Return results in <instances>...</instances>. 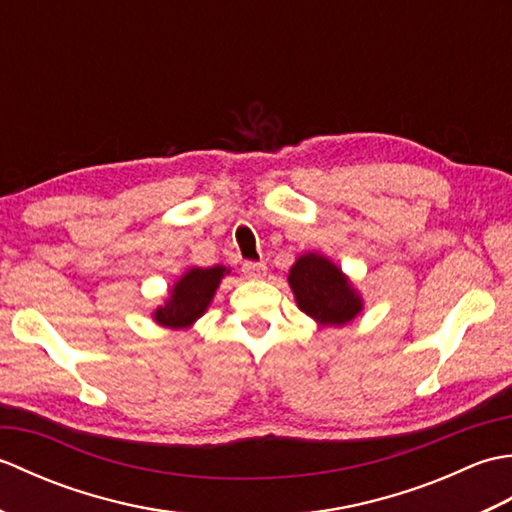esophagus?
I'll list each match as a JSON object with an SVG mask.
<instances>
[{"instance_id":"esophagus-1","label":"esophagus","mask_w":512,"mask_h":512,"mask_svg":"<svg viewBox=\"0 0 512 512\" xmlns=\"http://www.w3.org/2000/svg\"><path fill=\"white\" fill-rule=\"evenodd\" d=\"M266 264L264 262H244L242 266V273L248 277V279H262L266 277Z\"/></svg>"}]
</instances>
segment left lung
I'll use <instances>...</instances> for the list:
<instances>
[{"label":"left lung","mask_w":512,"mask_h":512,"mask_svg":"<svg viewBox=\"0 0 512 512\" xmlns=\"http://www.w3.org/2000/svg\"><path fill=\"white\" fill-rule=\"evenodd\" d=\"M288 281L299 308L323 325H343L363 308L350 281L330 259L321 255L299 257L290 268Z\"/></svg>","instance_id":"obj_1"}]
</instances>
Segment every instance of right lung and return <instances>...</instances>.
Returning a JSON list of instances; mask_svg holds the SVG:
<instances>
[{"mask_svg":"<svg viewBox=\"0 0 512 512\" xmlns=\"http://www.w3.org/2000/svg\"><path fill=\"white\" fill-rule=\"evenodd\" d=\"M228 273L224 266L191 268L171 290V299L158 308L154 319L165 328H187L202 317L209 306L222 277Z\"/></svg>","mask_w":512,"mask_h":512,"instance_id":"add662e5","label":"right lung"}]
</instances>
